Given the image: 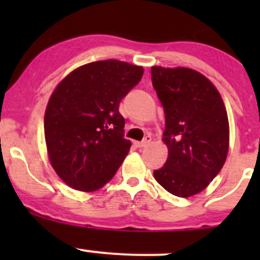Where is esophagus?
Returning a JSON list of instances; mask_svg holds the SVG:
<instances>
[{"instance_id": "1", "label": "esophagus", "mask_w": 260, "mask_h": 260, "mask_svg": "<svg viewBox=\"0 0 260 260\" xmlns=\"http://www.w3.org/2000/svg\"><path fill=\"white\" fill-rule=\"evenodd\" d=\"M149 142H151V136H146V137L143 138V141H141V142H136L135 145L137 146V147H141V148H142V147L148 146Z\"/></svg>"}]
</instances>
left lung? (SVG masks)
Wrapping results in <instances>:
<instances>
[{
	"label": "left lung",
	"instance_id": "8db88e82",
	"mask_svg": "<svg viewBox=\"0 0 260 260\" xmlns=\"http://www.w3.org/2000/svg\"><path fill=\"white\" fill-rule=\"evenodd\" d=\"M152 85L164 106L167 161L154 170L157 182L179 198L203 191L222 169L229 122L219 91L187 68H151Z\"/></svg>",
	"mask_w": 260,
	"mask_h": 260
}]
</instances>
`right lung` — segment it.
Instances as JSON below:
<instances>
[{"label": "right lung", "instance_id": "obj_1", "mask_svg": "<svg viewBox=\"0 0 260 260\" xmlns=\"http://www.w3.org/2000/svg\"><path fill=\"white\" fill-rule=\"evenodd\" d=\"M143 68L119 60L83 65L56 86L44 129L52 167L70 187L94 191L114 176L131 148L119 103Z\"/></svg>", "mask_w": 260, "mask_h": 260}]
</instances>
